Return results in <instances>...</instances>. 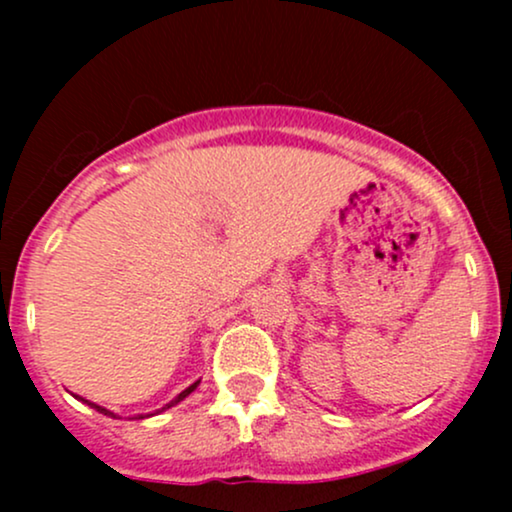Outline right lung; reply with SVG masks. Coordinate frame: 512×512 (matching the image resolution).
Listing matches in <instances>:
<instances>
[{"label": "right lung", "instance_id": "obj_1", "mask_svg": "<svg viewBox=\"0 0 512 512\" xmlns=\"http://www.w3.org/2000/svg\"><path fill=\"white\" fill-rule=\"evenodd\" d=\"M199 385V380H197V383H192L190 387H187V390H182L180 392V395L178 397H175L173 399V402H170V404H166V407H163V409H170V407H173V404H178V402H182V399H185L187 395H190V392H195V387ZM81 399V397H79ZM81 402H86L88 404V407H93V409H96V411H101V414H105V416H113V419H115V414H113V411H108V409H103V407H98V404H93V402H88V399H81ZM137 419H144V416L142 414H139L137 416Z\"/></svg>", "mask_w": 512, "mask_h": 512}]
</instances>
